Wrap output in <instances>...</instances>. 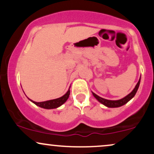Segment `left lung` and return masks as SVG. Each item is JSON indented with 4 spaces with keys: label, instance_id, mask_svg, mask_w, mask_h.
<instances>
[{
    "label": "left lung",
    "instance_id": "1",
    "mask_svg": "<svg viewBox=\"0 0 154 154\" xmlns=\"http://www.w3.org/2000/svg\"><path fill=\"white\" fill-rule=\"evenodd\" d=\"M140 82V78L138 82L137 83V85H135V87L133 89V91H132L131 93H130V94H128L127 96H125V98H122V99L117 100H111L105 99V98H101V97L97 95L95 93H93V92H92V93H93V96H94L95 98L100 102V103L103 104V105L109 107V108L120 107V106H122L125 105V103H128L129 100H131L132 98L135 96V95L136 94V93H137V89H138V88H139Z\"/></svg>",
    "mask_w": 154,
    "mask_h": 154
}]
</instances>
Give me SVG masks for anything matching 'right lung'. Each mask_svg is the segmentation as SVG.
Returning <instances> with one entry per match:
<instances>
[{"label": "right lung", "instance_id": "1", "mask_svg": "<svg viewBox=\"0 0 154 154\" xmlns=\"http://www.w3.org/2000/svg\"><path fill=\"white\" fill-rule=\"evenodd\" d=\"M69 94H70V91L69 89V91L66 92V94L63 95V96L61 97V98H56V99L46 100V101H43V102H35L30 99L29 100H30L32 102H33L35 105L38 106L41 108H43V109H56V108L59 107L60 106H61L62 104H63L66 101V100L68 99L69 96Z\"/></svg>", "mask_w": 154, "mask_h": 154}]
</instances>
